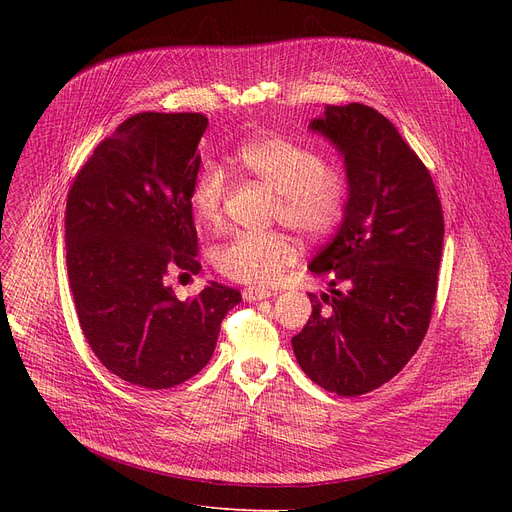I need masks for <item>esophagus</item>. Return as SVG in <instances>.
I'll use <instances>...</instances> for the list:
<instances>
[{
    "label": "esophagus",
    "mask_w": 512,
    "mask_h": 512,
    "mask_svg": "<svg viewBox=\"0 0 512 512\" xmlns=\"http://www.w3.org/2000/svg\"><path fill=\"white\" fill-rule=\"evenodd\" d=\"M242 297H245L247 301H261V299L272 297V292L265 290V288H253V286H249V288L242 290Z\"/></svg>",
    "instance_id": "34e87169"
}]
</instances>
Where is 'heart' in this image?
I'll use <instances>...</instances> for the list:
<instances>
[{"label": "heart", "instance_id": "1", "mask_svg": "<svg viewBox=\"0 0 512 512\" xmlns=\"http://www.w3.org/2000/svg\"><path fill=\"white\" fill-rule=\"evenodd\" d=\"M238 166L276 191L272 220L305 238L330 234L348 201V176L301 141L265 134L240 143ZM228 195L226 172L207 164L193 186V211L199 224L215 228ZM297 261V247L282 232H238L213 249V265L228 280L265 288L276 284Z\"/></svg>", "mask_w": 512, "mask_h": 512}]
</instances>
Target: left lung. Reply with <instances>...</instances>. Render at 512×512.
I'll return each instance as SVG.
<instances>
[{"instance_id":"obj_1","label":"left lung","mask_w":512,"mask_h":512,"mask_svg":"<svg viewBox=\"0 0 512 512\" xmlns=\"http://www.w3.org/2000/svg\"><path fill=\"white\" fill-rule=\"evenodd\" d=\"M311 128L344 155L348 201L338 234L309 265L332 290L309 294L313 311L292 348L315 384L359 396L390 382L427 334L444 213L432 174L378 110L328 105Z\"/></svg>"}]
</instances>
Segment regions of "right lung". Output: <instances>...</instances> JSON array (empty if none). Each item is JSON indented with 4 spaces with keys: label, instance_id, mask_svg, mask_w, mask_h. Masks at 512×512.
I'll use <instances>...</instances> for the list:
<instances>
[{
    "label": "right lung",
    "instance_id": "right-lung-1",
    "mask_svg": "<svg viewBox=\"0 0 512 512\" xmlns=\"http://www.w3.org/2000/svg\"><path fill=\"white\" fill-rule=\"evenodd\" d=\"M205 128L203 114H134L68 191L66 265L80 330L107 369L149 390L197 375L242 301L215 282L178 301L168 284L201 270L191 195Z\"/></svg>",
    "mask_w": 512,
    "mask_h": 512
}]
</instances>
